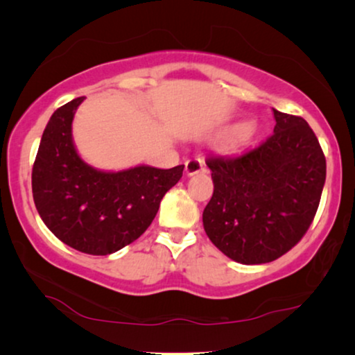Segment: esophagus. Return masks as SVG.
Wrapping results in <instances>:
<instances>
[{
    "instance_id": "esophagus-1",
    "label": "esophagus",
    "mask_w": 355,
    "mask_h": 355,
    "mask_svg": "<svg viewBox=\"0 0 355 355\" xmlns=\"http://www.w3.org/2000/svg\"><path fill=\"white\" fill-rule=\"evenodd\" d=\"M205 168V163H203L202 158H191L186 162V174L187 176H193V174L203 171Z\"/></svg>"
}]
</instances>
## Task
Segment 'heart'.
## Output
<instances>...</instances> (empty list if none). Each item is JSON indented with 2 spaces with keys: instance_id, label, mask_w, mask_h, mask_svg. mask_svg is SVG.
<instances>
[{
  "instance_id": "obj_1",
  "label": "heart",
  "mask_w": 355,
  "mask_h": 355,
  "mask_svg": "<svg viewBox=\"0 0 355 355\" xmlns=\"http://www.w3.org/2000/svg\"><path fill=\"white\" fill-rule=\"evenodd\" d=\"M252 134V128L249 124H242L239 128L236 129L234 135H232V139H234V142H244V140L249 139V135Z\"/></svg>"
}]
</instances>
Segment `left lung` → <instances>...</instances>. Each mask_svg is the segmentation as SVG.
Here are the masks:
<instances>
[{
	"label": "left lung",
	"mask_w": 355,
	"mask_h": 355,
	"mask_svg": "<svg viewBox=\"0 0 355 355\" xmlns=\"http://www.w3.org/2000/svg\"><path fill=\"white\" fill-rule=\"evenodd\" d=\"M273 114V134L261 144L205 159L215 189L203 227L237 263H268L293 249L312 225L327 179V159L307 121Z\"/></svg>",
	"instance_id": "8db88e82"
}]
</instances>
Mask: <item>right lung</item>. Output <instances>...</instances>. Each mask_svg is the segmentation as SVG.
Masks as SVG:
<instances>
[{
	"instance_id": "1",
	"label": "right lung",
	"mask_w": 355,
	"mask_h": 355,
	"mask_svg": "<svg viewBox=\"0 0 355 355\" xmlns=\"http://www.w3.org/2000/svg\"><path fill=\"white\" fill-rule=\"evenodd\" d=\"M84 96L58 108L43 130L32 169L38 215L58 239L90 255H108L139 239L159 202L182 178L171 169L140 166L100 171L87 164L72 140V119Z\"/></svg>"
}]
</instances>
